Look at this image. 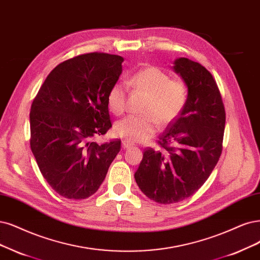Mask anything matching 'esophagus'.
Wrapping results in <instances>:
<instances>
[{
	"label": "esophagus",
	"mask_w": 260,
	"mask_h": 260,
	"mask_svg": "<svg viewBox=\"0 0 260 260\" xmlns=\"http://www.w3.org/2000/svg\"><path fill=\"white\" fill-rule=\"evenodd\" d=\"M131 147H133V145H132V143H131L129 141H126V140H123V141H122V148H123L124 150H127V149H129Z\"/></svg>",
	"instance_id": "34e87169"
}]
</instances>
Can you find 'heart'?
I'll use <instances>...</instances> for the list:
<instances>
[{"label":"heart","mask_w":260,"mask_h":260,"mask_svg":"<svg viewBox=\"0 0 260 260\" xmlns=\"http://www.w3.org/2000/svg\"><path fill=\"white\" fill-rule=\"evenodd\" d=\"M133 89L147 94L140 111L142 114L128 115L114 124L117 135L129 141H143L156 131L157 123L166 125L176 120L187 102L186 84L156 66H147L137 71L127 81ZM108 108L121 114L126 107V90L122 83H114L107 95Z\"/></svg>","instance_id":"1"}]
</instances>
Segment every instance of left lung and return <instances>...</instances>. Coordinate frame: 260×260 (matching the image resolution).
Instances as JSON below:
<instances>
[{"label": "left lung", "instance_id": "left-lung-1", "mask_svg": "<svg viewBox=\"0 0 260 260\" xmlns=\"http://www.w3.org/2000/svg\"><path fill=\"white\" fill-rule=\"evenodd\" d=\"M187 86V102L158 138L161 151L146 149L135 180L141 191L161 205L176 204L203 186L222 154L226 121L214 78L186 57L172 66Z\"/></svg>", "mask_w": 260, "mask_h": 260}]
</instances>
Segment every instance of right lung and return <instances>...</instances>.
I'll list each match as a JSON object with an SVG mask.
<instances>
[{"label":"right lung","instance_id":"add662e5","mask_svg":"<svg viewBox=\"0 0 260 260\" xmlns=\"http://www.w3.org/2000/svg\"><path fill=\"white\" fill-rule=\"evenodd\" d=\"M120 55L92 52L60 63L47 76L30 112L31 150L57 194L85 199L99 189L121 140L93 141L111 127L107 95L122 73Z\"/></svg>","mask_w":260,"mask_h":260}]
</instances>
